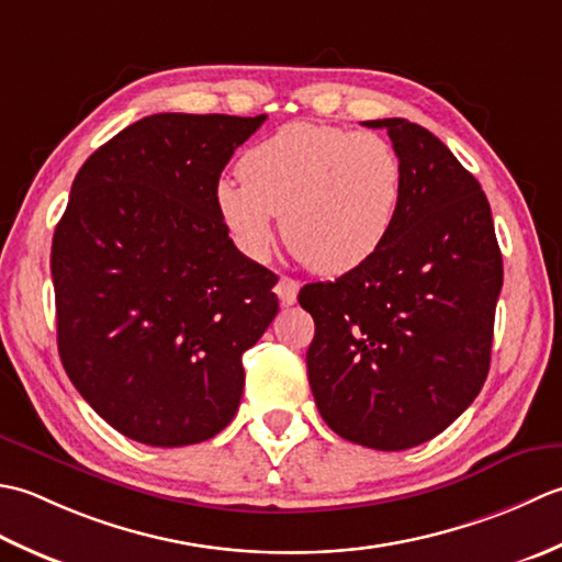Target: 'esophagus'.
I'll list each match as a JSON object with an SVG mask.
<instances>
[{
    "label": "esophagus",
    "instance_id": "esophagus-1",
    "mask_svg": "<svg viewBox=\"0 0 562 562\" xmlns=\"http://www.w3.org/2000/svg\"><path fill=\"white\" fill-rule=\"evenodd\" d=\"M297 289H301V283L291 277H281L277 283V295L281 305H293L295 297H297Z\"/></svg>",
    "mask_w": 562,
    "mask_h": 562
}]
</instances>
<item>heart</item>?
Listing matches in <instances>:
<instances>
[{"instance_id":"heart-1","label":"heart","mask_w":562,"mask_h":562,"mask_svg":"<svg viewBox=\"0 0 562 562\" xmlns=\"http://www.w3.org/2000/svg\"><path fill=\"white\" fill-rule=\"evenodd\" d=\"M221 179L215 209L237 249L265 261L281 235L307 267L347 273L391 235L405 193L403 159L387 137L319 123H289L245 153Z\"/></svg>"}]
</instances>
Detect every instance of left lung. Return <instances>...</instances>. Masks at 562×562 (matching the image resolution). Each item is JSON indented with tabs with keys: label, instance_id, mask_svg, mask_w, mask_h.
Wrapping results in <instances>:
<instances>
[{
	"label": "left lung",
	"instance_id": "8db88e82",
	"mask_svg": "<svg viewBox=\"0 0 562 562\" xmlns=\"http://www.w3.org/2000/svg\"><path fill=\"white\" fill-rule=\"evenodd\" d=\"M385 128L405 193L383 247L345 277L307 283L315 319L307 378L341 439L405 451L437 437L490 371L502 255L487 196L437 135L405 119Z\"/></svg>",
	"mask_w": 562,
	"mask_h": 562
}]
</instances>
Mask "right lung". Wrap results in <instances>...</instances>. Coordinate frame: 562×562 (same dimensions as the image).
I'll use <instances>...</instances> for the list:
<instances>
[{"mask_svg": "<svg viewBox=\"0 0 562 562\" xmlns=\"http://www.w3.org/2000/svg\"><path fill=\"white\" fill-rule=\"evenodd\" d=\"M265 121L155 113L72 181L50 251L57 351L133 441L175 449L231 425L243 353L279 313L277 273L239 255L215 209L225 165Z\"/></svg>", "mask_w": 562, "mask_h": 562, "instance_id": "right-lung-1", "label": "right lung"}]
</instances>
